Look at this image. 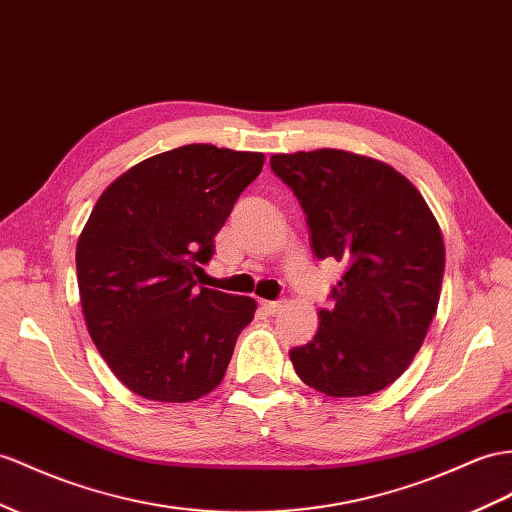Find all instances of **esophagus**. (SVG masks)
<instances>
[{
	"label": "esophagus",
	"instance_id": "34e87169",
	"mask_svg": "<svg viewBox=\"0 0 512 512\" xmlns=\"http://www.w3.org/2000/svg\"><path fill=\"white\" fill-rule=\"evenodd\" d=\"M261 307H264L268 313H279L285 307V303L283 300H261Z\"/></svg>",
	"mask_w": 512,
	"mask_h": 512
}]
</instances>
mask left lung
Segmentation results:
<instances>
[{"label":"left lung","mask_w":512,"mask_h":512,"mask_svg":"<svg viewBox=\"0 0 512 512\" xmlns=\"http://www.w3.org/2000/svg\"><path fill=\"white\" fill-rule=\"evenodd\" d=\"M307 216L313 255L344 261L311 342L290 350L300 381L333 398L381 391L409 368L437 313L445 248L424 196L391 166L337 151L272 155Z\"/></svg>","instance_id":"1"}]
</instances>
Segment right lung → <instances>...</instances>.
<instances>
[{"mask_svg":"<svg viewBox=\"0 0 512 512\" xmlns=\"http://www.w3.org/2000/svg\"><path fill=\"white\" fill-rule=\"evenodd\" d=\"M261 166L264 153L186 144L99 196L75 253L82 309L101 357L138 396L190 402L225 376L257 305L194 277Z\"/></svg>","mask_w":512,"mask_h":512,"instance_id":"right-lung-1","label":"right lung"}]
</instances>
